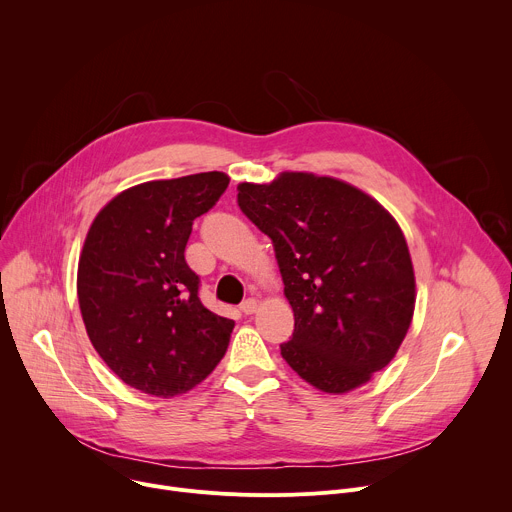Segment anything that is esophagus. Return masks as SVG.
Listing matches in <instances>:
<instances>
[{"mask_svg":"<svg viewBox=\"0 0 512 512\" xmlns=\"http://www.w3.org/2000/svg\"><path fill=\"white\" fill-rule=\"evenodd\" d=\"M239 308H241V312H243L245 316L255 314V310H257V300H255V298H249V300H245Z\"/></svg>","mask_w":512,"mask_h":512,"instance_id":"esophagus-1","label":"esophagus"}]
</instances>
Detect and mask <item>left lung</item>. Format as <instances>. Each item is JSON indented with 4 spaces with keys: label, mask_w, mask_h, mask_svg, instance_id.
<instances>
[{
    "label": "left lung",
    "mask_w": 512,
    "mask_h": 512,
    "mask_svg": "<svg viewBox=\"0 0 512 512\" xmlns=\"http://www.w3.org/2000/svg\"><path fill=\"white\" fill-rule=\"evenodd\" d=\"M237 202L273 241L294 334L281 356L324 393L352 391L385 369L415 308V275L395 218L328 176L283 172L243 182Z\"/></svg>",
    "instance_id": "8db88e82"
}]
</instances>
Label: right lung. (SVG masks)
Listing matches in <instances>:
<instances>
[{"label":"right lung","instance_id":"right-lung-1","mask_svg":"<svg viewBox=\"0 0 512 512\" xmlns=\"http://www.w3.org/2000/svg\"><path fill=\"white\" fill-rule=\"evenodd\" d=\"M227 186L223 172L143 182L89 229L77 277L83 322L107 367L141 393L182 395L227 352L235 322L202 306L184 259L194 218Z\"/></svg>","mask_w":512,"mask_h":512}]
</instances>
